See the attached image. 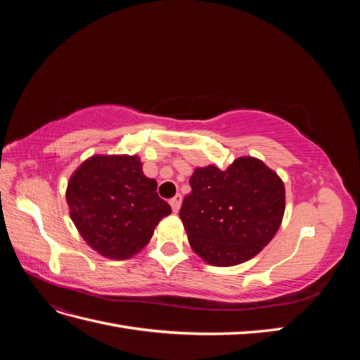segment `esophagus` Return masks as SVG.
Returning a JSON list of instances; mask_svg holds the SVG:
<instances>
[{"mask_svg":"<svg viewBox=\"0 0 360 360\" xmlns=\"http://www.w3.org/2000/svg\"><path fill=\"white\" fill-rule=\"evenodd\" d=\"M181 200H183V198H181V195H180V193H177L176 197L169 200V204H171V207H172V212H174V213H177V212L180 210Z\"/></svg>","mask_w":360,"mask_h":360,"instance_id":"esophagus-1","label":"esophagus"}]
</instances>
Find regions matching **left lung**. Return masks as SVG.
Listing matches in <instances>:
<instances>
[{"mask_svg":"<svg viewBox=\"0 0 360 360\" xmlns=\"http://www.w3.org/2000/svg\"><path fill=\"white\" fill-rule=\"evenodd\" d=\"M180 219L205 263L242 264L274 238L285 212V188L259 159L243 156L226 169L197 168L189 179Z\"/></svg>","mask_w":360,"mask_h":360,"instance_id":"1","label":"left lung"}]
</instances>
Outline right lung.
Returning <instances> with one entry per match:
<instances>
[{"label":"right lung","mask_w":360,"mask_h":360,"mask_svg":"<svg viewBox=\"0 0 360 360\" xmlns=\"http://www.w3.org/2000/svg\"><path fill=\"white\" fill-rule=\"evenodd\" d=\"M66 200L86 245L112 259L135 255L171 213L156 180L144 176L138 156L127 155L86 159L70 177Z\"/></svg>","instance_id":"right-lung-1"}]
</instances>
